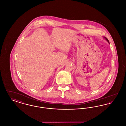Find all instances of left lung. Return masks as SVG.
<instances>
[{
	"label": "left lung",
	"instance_id": "left-lung-1",
	"mask_svg": "<svg viewBox=\"0 0 126 126\" xmlns=\"http://www.w3.org/2000/svg\"><path fill=\"white\" fill-rule=\"evenodd\" d=\"M104 38H105V39H106V40L108 41V42H109V40H108V39H107V38H106V37H104Z\"/></svg>",
	"mask_w": 126,
	"mask_h": 126
}]
</instances>
